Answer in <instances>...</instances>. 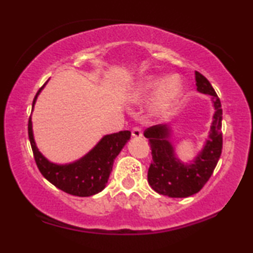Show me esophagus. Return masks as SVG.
Segmentation results:
<instances>
[{"instance_id":"esophagus-1","label":"esophagus","mask_w":253,"mask_h":253,"mask_svg":"<svg viewBox=\"0 0 253 253\" xmlns=\"http://www.w3.org/2000/svg\"><path fill=\"white\" fill-rule=\"evenodd\" d=\"M131 133H132V137L134 138H140L143 136V130H141L140 126H134L132 131H131Z\"/></svg>"}]
</instances>
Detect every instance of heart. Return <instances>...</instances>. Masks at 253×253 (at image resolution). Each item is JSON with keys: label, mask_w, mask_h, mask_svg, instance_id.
<instances>
[{"label": "heart", "mask_w": 253, "mask_h": 253, "mask_svg": "<svg viewBox=\"0 0 253 253\" xmlns=\"http://www.w3.org/2000/svg\"><path fill=\"white\" fill-rule=\"evenodd\" d=\"M160 86V81L157 78H148L141 83L139 87L134 92V99L136 100H145L148 96L157 91ZM182 85L177 77H170L161 86L160 91L158 93L157 99H155L153 105V113L162 114L170 109L176 100L181 94Z\"/></svg>", "instance_id": "1"}]
</instances>
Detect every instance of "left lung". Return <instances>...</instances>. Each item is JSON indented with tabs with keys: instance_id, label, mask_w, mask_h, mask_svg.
<instances>
[{
	"instance_id": "left-lung-1",
	"label": "left lung",
	"mask_w": 253,
	"mask_h": 253,
	"mask_svg": "<svg viewBox=\"0 0 253 253\" xmlns=\"http://www.w3.org/2000/svg\"><path fill=\"white\" fill-rule=\"evenodd\" d=\"M195 76L197 89L212 95L215 108L209 140L195 162L184 166L175 158L168 141L170 130L167 124H158L144 131V136L148 138L151 145L153 160L148 168L147 181L154 191L171 198H185L199 192L212 176L222 152V109L220 99L206 77L198 71H195Z\"/></svg>"
}]
</instances>
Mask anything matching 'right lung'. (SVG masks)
<instances>
[{
	"mask_svg": "<svg viewBox=\"0 0 253 253\" xmlns=\"http://www.w3.org/2000/svg\"><path fill=\"white\" fill-rule=\"evenodd\" d=\"M42 87L43 86H41L34 96L33 106ZM27 130L34 160L43 177L65 193L78 197L93 196L105 189L112 172L114 160L131 136V132L127 130L108 134L81 160L70 165L58 166L46 160L38 151L33 139L31 117Z\"/></svg>",
	"mask_w": 253,
	"mask_h": 253,
	"instance_id": "1",
	"label": "right lung"
}]
</instances>
